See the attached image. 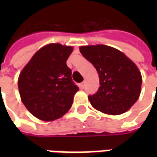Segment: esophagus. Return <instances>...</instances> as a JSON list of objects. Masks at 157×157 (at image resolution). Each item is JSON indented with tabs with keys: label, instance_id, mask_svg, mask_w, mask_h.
Instances as JSON below:
<instances>
[{
	"label": "esophagus",
	"instance_id": "esophagus-1",
	"mask_svg": "<svg viewBox=\"0 0 157 157\" xmlns=\"http://www.w3.org/2000/svg\"><path fill=\"white\" fill-rule=\"evenodd\" d=\"M85 85H86V82H82L81 84H80V87L82 89H83L85 87Z\"/></svg>",
	"mask_w": 157,
	"mask_h": 157
}]
</instances>
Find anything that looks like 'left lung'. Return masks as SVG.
<instances>
[{
    "mask_svg": "<svg viewBox=\"0 0 157 157\" xmlns=\"http://www.w3.org/2000/svg\"><path fill=\"white\" fill-rule=\"evenodd\" d=\"M80 52L99 75L98 92L88 97L92 107L110 115L128 111L141 92V74L136 65L124 53L107 45L82 46Z\"/></svg>",
    "mask_w": 157,
    "mask_h": 157,
    "instance_id": "left-lung-1",
    "label": "left lung"
}]
</instances>
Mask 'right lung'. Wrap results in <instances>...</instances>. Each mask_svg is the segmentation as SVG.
<instances>
[{"label": "right lung", "instance_id": "obj_1", "mask_svg": "<svg viewBox=\"0 0 157 157\" xmlns=\"http://www.w3.org/2000/svg\"><path fill=\"white\" fill-rule=\"evenodd\" d=\"M72 50L71 46L59 44L45 45L33 55L19 75L22 103L39 119H58L71 107L79 90L66 65Z\"/></svg>", "mask_w": 157, "mask_h": 157}]
</instances>
